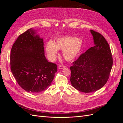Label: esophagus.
<instances>
[{"label": "esophagus", "mask_w": 123, "mask_h": 123, "mask_svg": "<svg viewBox=\"0 0 123 123\" xmlns=\"http://www.w3.org/2000/svg\"><path fill=\"white\" fill-rule=\"evenodd\" d=\"M58 68H59V69H62L66 68V66H63V65H59V67H58Z\"/></svg>", "instance_id": "1"}]
</instances>
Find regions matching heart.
Masks as SVG:
<instances>
[{"label":"heart","instance_id":"heart-1","mask_svg":"<svg viewBox=\"0 0 123 123\" xmlns=\"http://www.w3.org/2000/svg\"><path fill=\"white\" fill-rule=\"evenodd\" d=\"M83 45V40L73 36H65L58 38L55 43L48 42L46 49L50 60L54 61L58 49L62 50V55L66 60L70 61L75 59L80 52Z\"/></svg>","mask_w":123,"mask_h":123}]
</instances>
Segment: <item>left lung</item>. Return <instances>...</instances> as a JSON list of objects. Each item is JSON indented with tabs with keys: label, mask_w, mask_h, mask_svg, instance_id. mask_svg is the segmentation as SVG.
<instances>
[{
	"label": "left lung",
	"mask_w": 123,
	"mask_h": 123,
	"mask_svg": "<svg viewBox=\"0 0 123 123\" xmlns=\"http://www.w3.org/2000/svg\"><path fill=\"white\" fill-rule=\"evenodd\" d=\"M94 46L81 54L70 67V81L77 90L97 91L106 84L113 65L110 47L104 37L91 30Z\"/></svg>",
	"instance_id": "1"
}]
</instances>
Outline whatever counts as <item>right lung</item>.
Listing matches in <instances>:
<instances>
[{"label": "right lung", "instance_id": "add662e5", "mask_svg": "<svg viewBox=\"0 0 123 123\" xmlns=\"http://www.w3.org/2000/svg\"><path fill=\"white\" fill-rule=\"evenodd\" d=\"M29 29L20 34L11 51V70L20 86L30 93L46 90L57 71L56 64L44 56L43 39Z\"/></svg>", "mask_w": 123, "mask_h": 123}]
</instances>
